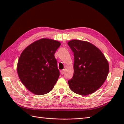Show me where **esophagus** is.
Returning a JSON list of instances; mask_svg holds the SVG:
<instances>
[{"instance_id": "1", "label": "esophagus", "mask_w": 124, "mask_h": 124, "mask_svg": "<svg viewBox=\"0 0 124 124\" xmlns=\"http://www.w3.org/2000/svg\"><path fill=\"white\" fill-rule=\"evenodd\" d=\"M64 72H65V70H62L61 71V74H62V75L64 74Z\"/></svg>"}]
</instances>
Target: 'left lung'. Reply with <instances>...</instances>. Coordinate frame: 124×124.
Returning <instances> with one entry per match:
<instances>
[{
  "label": "left lung",
  "mask_w": 124,
  "mask_h": 124,
  "mask_svg": "<svg viewBox=\"0 0 124 124\" xmlns=\"http://www.w3.org/2000/svg\"><path fill=\"white\" fill-rule=\"evenodd\" d=\"M74 54V73L68 83L71 91L86 96L99 89L109 71L108 62L102 52L87 41L72 40L68 42Z\"/></svg>",
  "instance_id": "left-lung-1"
}]
</instances>
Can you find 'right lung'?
<instances>
[{"label":"right lung","mask_w":124,"mask_h":124,"mask_svg":"<svg viewBox=\"0 0 124 124\" xmlns=\"http://www.w3.org/2000/svg\"><path fill=\"white\" fill-rule=\"evenodd\" d=\"M59 41L43 38L33 42L22 52L17 71L22 83L37 95L49 93L58 80L60 73L55 52Z\"/></svg>","instance_id":"add662e5"}]
</instances>
